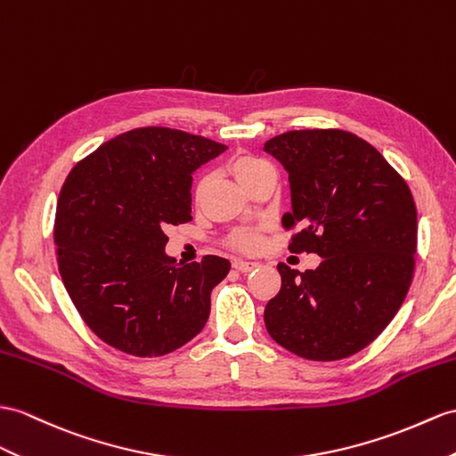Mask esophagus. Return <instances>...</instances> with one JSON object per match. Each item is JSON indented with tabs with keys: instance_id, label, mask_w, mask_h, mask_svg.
<instances>
[{
	"instance_id": "obj_1",
	"label": "esophagus",
	"mask_w": 456,
	"mask_h": 456,
	"mask_svg": "<svg viewBox=\"0 0 456 456\" xmlns=\"http://www.w3.org/2000/svg\"><path fill=\"white\" fill-rule=\"evenodd\" d=\"M257 266H259V263H255V261H243V259L234 261V269L240 273H251L257 269Z\"/></svg>"
}]
</instances>
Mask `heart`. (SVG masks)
Segmentation results:
<instances>
[{
    "mask_svg": "<svg viewBox=\"0 0 456 456\" xmlns=\"http://www.w3.org/2000/svg\"><path fill=\"white\" fill-rule=\"evenodd\" d=\"M228 168H230L232 174L236 175V180L243 187H248L255 180V177H257L261 172L269 170L271 166L266 164L265 160L253 157V154H236V157L230 160ZM208 182H210L208 174H203L201 177H199L197 183H195V197L197 199L203 197ZM228 243L232 248H236L240 251H255V249H259V246H261V234H259L257 228H238L230 234Z\"/></svg>",
    "mask_w": 456,
    "mask_h": 456,
    "instance_id": "b5f03b06",
    "label": "heart"
}]
</instances>
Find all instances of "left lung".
<instances>
[{"label":"left lung","mask_w":456,"mask_h":456,"mask_svg":"<svg viewBox=\"0 0 456 456\" xmlns=\"http://www.w3.org/2000/svg\"><path fill=\"white\" fill-rule=\"evenodd\" d=\"M263 149L290 182L282 226L299 232L288 249L323 257L305 273L279 263L282 286L265 307V327L299 358H348L381 335L408 294L414 197L383 154L348 131H288Z\"/></svg>","instance_id":"8db88e82"}]
</instances>
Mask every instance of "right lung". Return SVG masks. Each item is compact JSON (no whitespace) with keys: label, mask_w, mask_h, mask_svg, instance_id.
<instances>
[{"label":"right lung","mask_w":456,"mask_h":456,"mask_svg":"<svg viewBox=\"0 0 456 456\" xmlns=\"http://www.w3.org/2000/svg\"><path fill=\"white\" fill-rule=\"evenodd\" d=\"M226 149L180 129L139 127L69 172L53 222L60 274L88 329L110 346L154 358L203 330L230 261L177 263L164 251V230L191 220V174Z\"/></svg>","instance_id":"right-lung-1"}]
</instances>
